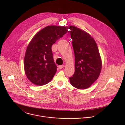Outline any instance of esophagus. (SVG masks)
Listing matches in <instances>:
<instances>
[{"label": "esophagus", "mask_w": 125, "mask_h": 125, "mask_svg": "<svg viewBox=\"0 0 125 125\" xmlns=\"http://www.w3.org/2000/svg\"><path fill=\"white\" fill-rule=\"evenodd\" d=\"M64 67V65H60V66H59V69H61L63 68V67Z\"/></svg>", "instance_id": "34e87169"}]
</instances>
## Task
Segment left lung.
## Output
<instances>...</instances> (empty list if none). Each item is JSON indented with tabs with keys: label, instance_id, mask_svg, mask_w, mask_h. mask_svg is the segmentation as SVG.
Returning a JSON list of instances; mask_svg holds the SVG:
<instances>
[{
	"label": "left lung",
	"instance_id": "1",
	"mask_svg": "<svg viewBox=\"0 0 125 125\" xmlns=\"http://www.w3.org/2000/svg\"><path fill=\"white\" fill-rule=\"evenodd\" d=\"M70 33L75 53V73L69 78L74 87L85 90L98 79L102 61L97 44L91 34L76 27L70 26Z\"/></svg>",
	"mask_w": 125,
	"mask_h": 125
}]
</instances>
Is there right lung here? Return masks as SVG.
<instances>
[{
	"mask_svg": "<svg viewBox=\"0 0 125 125\" xmlns=\"http://www.w3.org/2000/svg\"><path fill=\"white\" fill-rule=\"evenodd\" d=\"M68 29L65 26H47L35 34L29 43L24 65L26 75L32 83L43 85L54 76L57 66L51 46L68 32Z\"/></svg>",
	"mask_w": 125,
	"mask_h": 125,
	"instance_id": "add662e5",
	"label": "right lung"
}]
</instances>
